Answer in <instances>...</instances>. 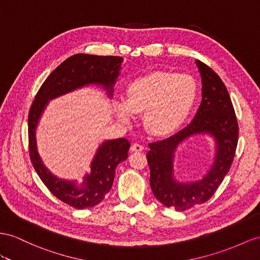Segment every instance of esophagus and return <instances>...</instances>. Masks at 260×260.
Wrapping results in <instances>:
<instances>
[{"mask_svg": "<svg viewBox=\"0 0 260 260\" xmlns=\"http://www.w3.org/2000/svg\"><path fill=\"white\" fill-rule=\"evenodd\" d=\"M144 146L143 145H141V144H138V143H135V144H133L132 145V147H131V150L133 151V152H139V151H143L144 150Z\"/></svg>", "mask_w": 260, "mask_h": 260, "instance_id": "esophagus-1", "label": "esophagus"}]
</instances>
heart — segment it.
<instances>
[{
  "label": "heart",
  "mask_w": 260,
  "mask_h": 260,
  "mask_svg": "<svg viewBox=\"0 0 260 260\" xmlns=\"http://www.w3.org/2000/svg\"><path fill=\"white\" fill-rule=\"evenodd\" d=\"M198 98V84L188 75L158 71L133 81L127 99L115 102L117 116L129 122L134 113H144L146 127L157 135L178 128L190 114Z\"/></svg>",
  "instance_id": "obj_1"
}]
</instances>
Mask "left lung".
I'll return each instance as SVG.
<instances>
[{"label": "left lung", "mask_w": 260, "mask_h": 260, "mask_svg": "<svg viewBox=\"0 0 260 260\" xmlns=\"http://www.w3.org/2000/svg\"><path fill=\"white\" fill-rule=\"evenodd\" d=\"M196 62L202 78V101L193 121L174 136L149 144L147 152L152 193L176 211H187L209 201L231 168L238 142V123L228 89L209 66L200 60ZM198 134L215 137V162L202 181L178 183L173 177L174 151L179 143Z\"/></svg>", "instance_id": "obj_1"}]
</instances>
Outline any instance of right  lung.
Returning <instances> with one entry per match:
<instances>
[{
    "instance_id": "right-lung-1",
    "label": "right lung",
    "mask_w": 260,
    "mask_h": 260,
    "mask_svg": "<svg viewBox=\"0 0 260 260\" xmlns=\"http://www.w3.org/2000/svg\"><path fill=\"white\" fill-rule=\"evenodd\" d=\"M123 58L77 54L66 59L45 80L32 102L28 114L29 156L39 178L48 190L63 203L76 209L91 208L99 204L112 188L115 169L127 159L129 142L126 138L105 141L100 146L91 164V172L78 185L54 176L45 167L37 151L36 127L48 101L64 93L88 84L104 86L110 96L119 75Z\"/></svg>"
}]
</instances>
